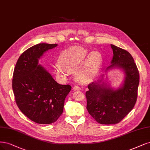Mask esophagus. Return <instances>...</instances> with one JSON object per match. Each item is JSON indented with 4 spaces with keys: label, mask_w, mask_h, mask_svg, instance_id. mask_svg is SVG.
Returning <instances> with one entry per match:
<instances>
[{
    "label": "esophagus",
    "mask_w": 150,
    "mask_h": 150,
    "mask_svg": "<svg viewBox=\"0 0 150 150\" xmlns=\"http://www.w3.org/2000/svg\"><path fill=\"white\" fill-rule=\"evenodd\" d=\"M73 90L74 91H80L81 88H80V87L78 86H74L73 87Z\"/></svg>",
    "instance_id": "obj_1"
}]
</instances>
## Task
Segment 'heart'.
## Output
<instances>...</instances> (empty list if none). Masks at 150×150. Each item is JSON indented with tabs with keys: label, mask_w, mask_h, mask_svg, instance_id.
Instances as JSON below:
<instances>
[{
	"label": "heart",
	"mask_w": 150,
	"mask_h": 150,
	"mask_svg": "<svg viewBox=\"0 0 150 150\" xmlns=\"http://www.w3.org/2000/svg\"><path fill=\"white\" fill-rule=\"evenodd\" d=\"M102 62V55L98 51L89 53L84 48L72 46L60 53L59 63L54 65V71L58 76L66 77L76 71V81L87 84L96 77Z\"/></svg>",
	"instance_id": "1"
}]
</instances>
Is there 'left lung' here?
<instances>
[{
	"mask_svg": "<svg viewBox=\"0 0 150 150\" xmlns=\"http://www.w3.org/2000/svg\"><path fill=\"white\" fill-rule=\"evenodd\" d=\"M113 56L106 71L122 69L125 74L123 84L117 89L103 81L104 75L88 85L86 92L87 110L97 122L110 125L119 123L135 105L140 75L132 55L127 51L111 45Z\"/></svg>",
	"mask_w": 150,
	"mask_h": 150,
	"instance_id": "1",
	"label": "left lung"
}]
</instances>
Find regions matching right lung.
<instances>
[{
	"mask_svg": "<svg viewBox=\"0 0 150 150\" xmlns=\"http://www.w3.org/2000/svg\"><path fill=\"white\" fill-rule=\"evenodd\" d=\"M57 44L39 43L20 55L15 65L12 89L19 109L29 119L39 124H50L63 112L64 99L71 86L55 81L38 59Z\"/></svg>",
	"mask_w": 150,
	"mask_h": 150,
	"instance_id": "obj_1",
	"label": "right lung"
}]
</instances>
